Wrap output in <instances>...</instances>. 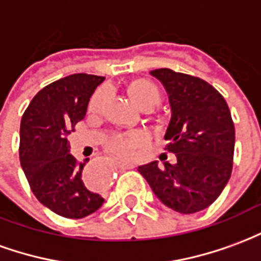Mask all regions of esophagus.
Here are the masks:
<instances>
[{
	"mask_svg": "<svg viewBox=\"0 0 261 261\" xmlns=\"http://www.w3.org/2000/svg\"><path fill=\"white\" fill-rule=\"evenodd\" d=\"M116 168L121 170H127V169H133L134 168V164H130V162H125V161H116L114 162Z\"/></svg>",
	"mask_w": 261,
	"mask_h": 261,
	"instance_id": "34e87169",
	"label": "esophagus"
}]
</instances>
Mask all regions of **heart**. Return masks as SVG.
Wrapping results in <instances>:
<instances>
[{"label": "heart", "mask_w": 261, "mask_h": 261, "mask_svg": "<svg viewBox=\"0 0 261 261\" xmlns=\"http://www.w3.org/2000/svg\"><path fill=\"white\" fill-rule=\"evenodd\" d=\"M127 93L131 97V100L142 110H151L161 103V91L158 89V86L144 78H137V80L131 81L127 85ZM108 96L109 92L106 88L97 89L92 95L89 105H88V110L91 113H97L102 109L103 103L106 102ZM145 141H147V136L142 131H136V133L114 136L113 138L109 140L106 148L114 155L130 156L134 153L137 148L142 147Z\"/></svg>", "instance_id": "1"}]
</instances>
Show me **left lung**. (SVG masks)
<instances>
[{
  "label": "left lung",
  "instance_id": "8db88e82",
  "mask_svg": "<svg viewBox=\"0 0 261 261\" xmlns=\"http://www.w3.org/2000/svg\"><path fill=\"white\" fill-rule=\"evenodd\" d=\"M151 75L169 93L172 119L165 138L175 162H165L164 168L152 162L138 172L166 207L198 213L218 198L232 173L235 125L228 103L198 76L169 68L153 69Z\"/></svg>",
  "mask_w": 261,
  "mask_h": 261
}]
</instances>
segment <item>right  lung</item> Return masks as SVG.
Masks as SVG:
<instances>
[{"label":"right lung","instance_id":"right-lung-1","mask_svg":"<svg viewBox=\"0 0 261 261\" xmlns=\"http://www.w3.org/2000/svg\"><path fill=\"white\" fill-rule=\"evenodd\" d=\"M105 76L72 74L44 86L20 121L19 159L31 190L43 205L65 218H84L103 204L84 164L69 153L67 137L85 117L89 97Z\"/></svg>","mask_w":261,"mask_h":261}]
</instances>
